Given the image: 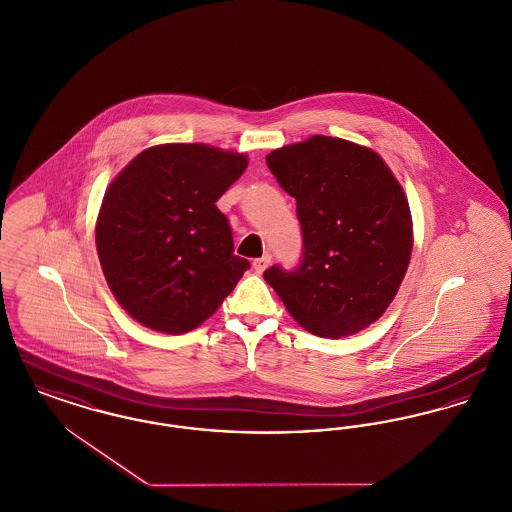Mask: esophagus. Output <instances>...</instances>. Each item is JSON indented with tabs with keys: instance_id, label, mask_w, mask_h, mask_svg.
<instances>
[{
	"instance_id": "obj_1",
	"label": "esophagus",
	"mask_w": 512,
	"mask_h": 512,
	"mask_svg": "<svg viewBox=\"0 0 512 512\" xmlns=\"http://www.w3.org/2000/svg\"><path fill=\"white\" fill-rule=\"evenodd\" d=\"M268 265H270V255H263V257H259V259L253 261V268H255L257 274H263Z\"/></svg>"
}]
</instances>
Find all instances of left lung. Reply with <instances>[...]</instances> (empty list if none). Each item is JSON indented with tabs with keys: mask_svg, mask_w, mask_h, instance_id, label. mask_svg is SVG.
<instances>
[{
	"mask_svg": "<svg viewBox=\"0 0 512 512\" xmlns=\"http://www.w3.org/2000/svg\"><path fill=\"white\" fill-rule=\"evenodd\" d=\"M267 165L295 199L303 251L297 267L274 265L265 280L311 334H357L388 309L411 261L403 188L378 153L330 136L274 149Z\"/></svg>",
	"mask_w": 512,
	"mask_h": 512,
	"instance_id": "1",
	"label": "left lung"
}]
</instances>
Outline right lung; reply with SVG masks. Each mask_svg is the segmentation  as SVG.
Returning a JSON list of instances; mask_svg holds the SVG:
<instances>
[{
	"label": "right lung",
	"mask_w": 512,
	"mask_h": 512,
	"mask_svg": "<svg viewBox=\"0 0 512 512\" xmlns=\"http://www.w3.org/2000/svg\"><path fill=\"white\" fill-rule=\"evenodd\" d=\"M247 157L203 144L142 151L105 192L96 245L124 311L165 334L211 317L249 261L234 255L232 228L215 205Z\"/></svg>",
	"instance_id": "right-lung-1"
}]
</instances>
